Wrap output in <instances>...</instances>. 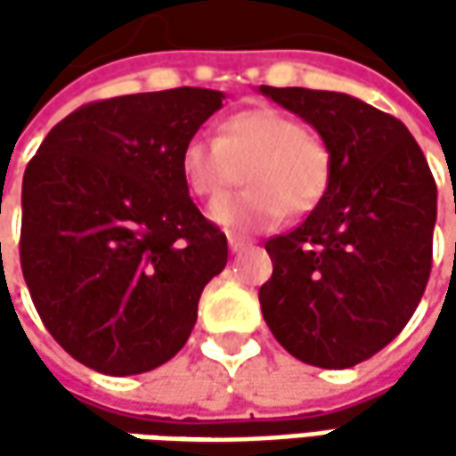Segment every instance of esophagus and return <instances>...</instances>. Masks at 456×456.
<instances>
[{
	"instance_id": "obj_1",
	"label": "esophagus",
	"mask_w": 456,
	"mask_h": 456,
	"mask_svg": "<svg viewBox=\"0 0 456 456\" xmlns=\"http://www.w3.org/2000/svg\"><path fill=\"white\" fill-rule=\"evenodd\" d=\"M228 246H231V251H233V254H238V251H243V248H248L251 243H248L246 238L233 236V233H231V236H228Z\"/></svg>"
}]
</instances>
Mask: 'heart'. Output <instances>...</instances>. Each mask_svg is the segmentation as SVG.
I'll use <instances>...</instances> for the list:
<instances>
[{"mask_svg":"<svg viewBox=\"0 0 456 456\" xmlns=\"http://www.w3.org/2000/svg\"><path fill=\"white\" fill-rule=\"evenodd\" d=\"M243 172L240 195L210 208V218L233 233H254L279 223L284 210L306 213L330 184V150L302 121L272 106L246 109L220 124L218 139L192 136L180 151L187 190L218 200Z\"/></svg>","mask_w":456,"mask_h":456,"instance_id":"b5f03b06","label":"heart"}]
</instances>
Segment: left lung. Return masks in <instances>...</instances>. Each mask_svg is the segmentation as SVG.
<instances>
[{
  "label": "left lung",
  "instance_id": "left-lung-1",
  "mask_svg": "<svg viewBox=\"0 0 456 456\" xmlns=\"http://www.w3.org/2000/svg\"><path fill=\"white\" fill-rule=\"evenodd\" d=\"M305 118L330 150L322 200L291 233L266 240L264 320L306 365L353 368L411 320L431 272L436 184L411 132L335 91L258 88Z\"/></svg>",
  "mask_w": 456,
  "mask_h": 456
}]
</instances>
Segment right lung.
I'll return each instance as SVG.
<instances>
[{
	"mask_svg": "<svg viewBox=\"0 0 456 456\" xmlns=\"http://www.w3.org/2000/svg\"><path fill=\"white\" fill-rule=\"evenodd\" d=\"M210 88L96 101L45 136L22 180L20 261L47 332L106 376L175 358L228 240L198 210L180 151L223 106Z\"/></svg>",
	"mask_w": 456,
	"mask_h": 456,
	"instance_id": "right-lung-1",
	"label": "right lung"
}]
</instances>
